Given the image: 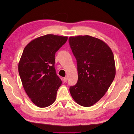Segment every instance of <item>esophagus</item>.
<instances>
[{
  "label": "esophagus",
  "mask_w": 134,
  "mask_h": 134,
  "mask_svg": "<svg viewBox=\"0 0 134 134\" xmlns=\"http://www.w3.org/2000/svg\"><path fill=\"white\" fill-rule=\"evenodd\" d=\"M63 81H64V82H67V77H64V79H63Z\"/></svg>",
  "instance_id": "esophagus-1"
}]
</instances>
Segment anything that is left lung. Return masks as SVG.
I'll return each instance as SVG.
<instances>
[{"label":"left lung","instance_id":"left-lung-1","mask_svg":"<svg viewBox=\"0 0 134 134\" xmlns=\"http://www.w3.org/2000/svg\"><path fill=\"white\" fill-rule=\"evenodd\" d=\"M69 44L77 64L78 81L70 87L77 103L90 107L108 91L116 74L115 59L108 44L89 35L69 38Z\"/></svg>","mask_w":134,"mask_h":134}]
</instances>
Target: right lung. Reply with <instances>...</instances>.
Wrapping results in <instances>:
<instances>
[{
  "label": "right lung",
  "instance_id": "1",
  "mask_svg": "<svg viewBox=\"0 0 134 134\" xmlns=\"http://www.w3.org/2000/svg\"><path fill=\"white\" fill-rule=\"evenodd\" d=\"M67 39L47 34L32 40L24 49L18 71L25 91L38 107H48L55 100L62 81L54 67L55 54Z\"/></svg>",
  "mask_w": 134,
  "mask_h": 134
}]
</instances>
